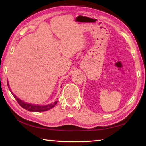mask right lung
Instances as JSON below:
<instances>
[{
    "mask_svg": "<svg viewBox=\"0 0 146 146\" xmlns=\"http://www.w3.org/2000/svg\"><path fill=\"white\" fill-rule=\"evenodd\" d=\"M11 93L13 94V97L17 101V102L19 103V104L21 106L22 108H23L26 110H28L29 111H33V112L46 111H48L52 108H53L54 106L56 104V103H57V101H55V102H54L53 103L50 104H48V105H46V106L33 105V104H28V103H26L23 102V100H21V99H19L18 97H17V96L15 95L13 93L11 92Z\"/></svg>",
    "mask_w": 146,
    "mask_h": 146,
    "instance_id": "1",
    "label": "right lung"
}]
</instances>
